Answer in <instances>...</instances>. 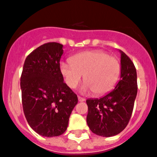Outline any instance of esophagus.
I'll return each mask as SVG.
<instances>
[{
	"instance_id": "esophagus-1",
	"label": "esophagus",
	"mask_w": 157,
	"mask_h": 157,
	"mask_svg": "<svg viewBox=\"0 0 157 157\" xmlns=\"http://www.w3.org/2000/svg\"><path fill=\"white\" fill-rule=\"evenodd\" d=\"M78 101H80V102H82V101H86L85 98H81V97H78Z\"/></svg>"
}]
</instances>
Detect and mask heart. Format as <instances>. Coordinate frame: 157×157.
I'll use <instances>...</instances> for the list:
<instances>
[{
	"label": "heart",
	"instance_id": "obj_1",
	"mask_svg": "<svg viewBox=\"0 0 157 157\" xmlns=\"http://www.w3.org/2000/svg\"><path fill=\"white\" fill-rule=\"evenodd\" d=\"M70 61L60 63V73L71 89L77 87L83 75L85 82L81 90L84 94L92 91L97 95L106 94L115 86L120 77L119 59L103 50L80 52L71 56Z\"/></svg>",
	"mask_w": 157,
	"mask_h": 157
}]
</instances>
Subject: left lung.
<instances>
[{"mask_svg":"<svg viewBox=\"0 0 157 157\" xmlns=\"http://www.w3.org/2000/svg\"><path fill=\"white\" fill-rule=\"evenodd\" d=\"M120 52V80L110 93L101 98L86 100L87 125L97 135L112 137L120 134L132 115L137 93V72L131 59Z\"/></svg>","mask_w":157,"mask_h":157,"instance_id":"8db88e82","label":"left lung"}]
</instances>
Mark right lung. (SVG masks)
Returning a JSON list of instances; mask_svg holds the SVG:
<instances>
[{"mask_svg":"<svg viewBox=\"0 0 157 157\" xmlns=\"http://www.w3.org/2000/svg\"><path fill=\"white\" fill-rule=\"evenodd\" d=\"M63 45L48 42L26 58L20 78L23 112L30 127L44 137L66 131L77 95L63 82L59 71Z\"/></svg>","mask_w":157,"mask_h":157,"instance_id":"obj_1","label":"right lung"}]
</instances>
